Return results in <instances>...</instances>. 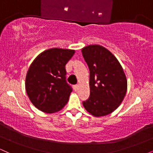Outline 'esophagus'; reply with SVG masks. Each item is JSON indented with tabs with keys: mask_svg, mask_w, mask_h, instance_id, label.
<instances>
[{
	"mask_svg": "<svg viewBox=\"0 0 153 153\" xmlns=\"http://www.w3.org/2000/svg\"><path fill=\"white\" fill-rule=\"evenodd\" d=\"M73 89H74L75 91H78V85H73Z\"/></svg>",
	"mask_w": 153,
	"mask_h": 153,
	"instance_id": "34e87169",
	"label": "esophagus"
}]
</instances>
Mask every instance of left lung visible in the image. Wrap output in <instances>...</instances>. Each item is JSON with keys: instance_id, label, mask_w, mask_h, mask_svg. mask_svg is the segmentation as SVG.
I'll return each mask as SVG.
<instances>
[{"instance_id": "1", "label": "left lung", "mask_w": 153, "mask_h": 153, "mask_svg": "<svg viewBox=\"0 0 153 153\" xmlns=\"http://www.w3.org/2000/svg\"><path fill=\"white\" fill-rule=\"evenodd\" d=\"M82 54L90 71V96L82 104L95 117L109 114L118 108L127 92L122 67L111 52L100 45L85 47Z\"/></svg>"}]
</instances>
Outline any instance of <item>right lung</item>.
Returning a JSON list of instances; mask_svg holds the SVG:
<instances>
[{"label": "right lung", "instance_id": "add662e5", "mask_svg": "<svg viewBox=\"0 0 153 153\" xmlns=\"http://www.w3.org/2000/svg\"><path fill=\"white\" fill-rule=\"evenodd\" d=\"M75 50L52 48L39 54L26 77L28 96L40 111L54 113L65 106L73 91L67 82L65 65Z\"/></svg>", "mask_w": 153, "mask_h": 153}]
</instances>
